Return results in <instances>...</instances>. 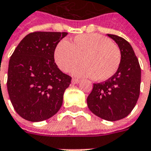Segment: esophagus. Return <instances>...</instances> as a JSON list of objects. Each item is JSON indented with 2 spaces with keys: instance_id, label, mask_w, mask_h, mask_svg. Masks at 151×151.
Wrapping results in <instances>:
<instances>
[{
  "instance_id": "esophagus-1",
  "label": "esophagus",
  "mask_w": 151,
  "mask_h": 151,
  "mask_svg": "<svg viewBox=\"0 0 151 151\" xmlns=\"http://www.w3.org/2000/svg\"><path fill=\"white\" fill-rule=\"evenodd\" d=\"M80 83V80L75 79V78H73V79L71 80V83H72V84H76V83Z\"/></svg>"
}]
</instances>
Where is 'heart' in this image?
<instances>
[{"label":"heart","instance_id":"heart-1","mask_svg":"<svg viewBox=\"0 0 151 151\" xmlns=\"http://www.w3.org/2000/svg\"><path fill=\"white\" fill-rule=\"evenodd\" d=\"M72 71L77 77L94 78L105 81L118 70L122 59L121 50L106 37L97 34L76 36L71 42H59L55 50V61L63 72Z\"/></svg>","mask_w":151,"mask_h":151}]
</instances>
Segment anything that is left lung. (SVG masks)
<instances>
[{
	"label": "left lung",
	"instance_id": "8db88e82",
	"mask_svg": "<svg viewBox=\"0 0 151 151\" xmlns=\"http://www.w3.org/2000/svg\"><path fill=\"white\" fill-rule=\"evenodd\" d=\"M121 50L118 70L104 82L93 83L87 98L88 107L102 119L115 122L131 113L140 94L141 68L131 45L122 37L107 35Z\"/></svg>",
	"mask_w": 151,
	"mask_h": 151
}]
</instances>
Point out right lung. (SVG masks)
Masks as SVG:
<instances>
[{"label":"right lung","mask_w":151,"mask_h":151,"mask_svg":"<svg viewBox=\"0 0 151 151\" xmlns=\"http://www.w3.org/2000/svg\"><path fill=\"white\" fill-rule=\"evenodd\" d=\"M66 32H34L20 42L11 56L7 89L11 103L24 119H49L61 108L71 78L60 71L54 54Z\"/></svg>","instance_id":"1"}]
</instances>
